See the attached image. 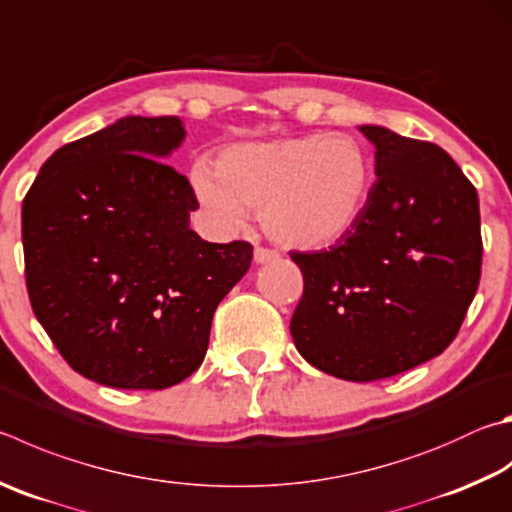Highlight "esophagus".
I'll list each match as a JSON object with an SVG mask.
<instances>
[{"label":"esophagus","mask_w":512,"mask_h":512,"mask_svg":"<svg viewBox=\"0 0 512 512\" xmlns=\"http://www.w3.org/2000/svg\"><path fill=\"white\" fill-rule=\"evenodd\" d=\"M253 255H255V262L257 264H268V262H273V259L280 257V253H277V250L266 248V246H257Z\"/></svg>","instance_id":"34e87169"}]
</instances>
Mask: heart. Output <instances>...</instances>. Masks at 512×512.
Instances as JSON below:
<instances>
[{"instance_id":"heart-1","label":"heart","mask_w":512,"mask_h":512,"mask_svg":"<svg viewBox=\"0 0 512 512\" xmlns=\"http://www.w3.org/2000/svg\"><path fill=\"white\" fill-rule=\"evenodd\" d=\"M192 185L221 226H244L248 210H255L280 244L320 248L358 224L374 165L356 136L311 134L230 147L217 170L208 163L194 167Z\"/></svg>"}]
</instances>
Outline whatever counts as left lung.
<instances>
[{
    "label": "left lung",
    "instance_id": "left-lung-1",
    "mask_svg": "<svg viewBox=\"0 0 512 512\" xmlns=\"http://www.w3.org/2000/svg\"><path fill=\"white\" fill-rule=\"evenodd\" d=\"M376 147L367 208L329 250L291 253L304 293L291 318L302 358L369 383L457 338L481 277L479 197L439 145L360 127Z\"/></svg>",
    "mask_w": 512,
    "mask_h": 512
}]
</instances>
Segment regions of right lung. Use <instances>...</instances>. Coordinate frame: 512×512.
Returning <instances> with one entry per match:
<instances>
[{
    "mask_svg": "<svg viewBox=\"0 0 512 512\" xmlns=\"http://www.w3.org/2000/svg\"><path fill=\"white\" fill-rule=\"evenodd\" d=\"M176 116H127L49 156L22 203L29 300L55 349L89 380L165 389L201 367L219 302L246 275L248 241L190 230V181L159 161Z\"/></svg>",
    "mask_w": 512,
    "mask_h": 512,
    "instance_id": "add662e5",
    "label": "right lung"
}]
</instances>
